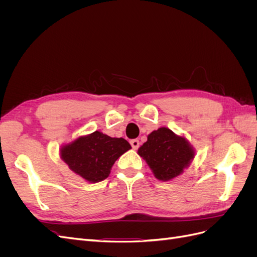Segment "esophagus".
I'll return each mask as SVG.
<instances>
[{"instance_id": "1", "label": "esophagus", "mask_w": 257, "mask_h": 257, "mask_svg": "<svg viewBox=\"0 0 257 257\" xmlns=\"http://www.w3.org/2000/svg\"><path fill=\"white\" fill-rule=\"evenodd\" d=\"M139 145H141V143H139L138 139H132V141H131V146H132V148H133V149H138Z\"/></svg>"}]
</instances>
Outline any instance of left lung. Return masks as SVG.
Masks as SVG:
<instances>
[{"label":"left lung","instance_id":"obj_1","mask_svg":"<svg viewBox=\"0 0 257 257\" xmlns=\"http://www.w3.org/2000/svg\"><path fill=\"white\" fill-rule=\"evenodd\" d=\"M138 154L147 162L155 178L168 181L183 173L195 152L184 137L167 127H160L148 135V141L139 148Z\"/></svg>","mask_w":257,"mask_h":257}]
</instances>
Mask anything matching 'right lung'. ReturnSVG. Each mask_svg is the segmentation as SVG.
Here are the masks:
<instances>
[{
	"label": "right lung",
	"instance_id": "right-lung-1",
	"mask_svg": "<svg viewBox=\"0 0 257 257\" xmlns=\"http://www.w3.org/2000/svg\"><path fill=\"white\" fill-rule=\"evenodd\" d=\"M131 148L125 139L112 138L95 131L62 147L60 154L72 172L95 183L109 176L114 162Z\"/></svg>",
	"mask_w": 257,
	"mask_h": 257
}]
</instances>
